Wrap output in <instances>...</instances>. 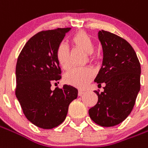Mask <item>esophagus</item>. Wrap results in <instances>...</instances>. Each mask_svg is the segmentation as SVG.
Listing matches in <instances>:
<instances>
[{
	"mask_svg": "<svg viewBox=\"0 0 148 148\" xmlns=\"http://www.w3.org/2000/svg\"><path fill=\"white\" fill-rule=\"evenodd\" d=\"M84 93L85 92L83 91V90H79V91H78V95L82 96V95H83V94H84Z\"/></svg>",
	"mask_w": 148,
	"mask_h": 148,
	"instance_id": "esophagus-1",
	"label": "esophagus"
}]
</instances>
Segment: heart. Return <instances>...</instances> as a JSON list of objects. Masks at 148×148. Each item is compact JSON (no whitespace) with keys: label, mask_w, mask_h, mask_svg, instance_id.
<instances>
[{"label":"heart","mask_w":148,"mask_h":148,"mask_svg":"<svg viewBox=\"0 0 148 148\" xmlns=\"http://www.w3.org/2000/svg\"><path fill=\"white\" fill-rule=\"evenodd\" d=\"M72 42L76 47L82 49L87 54H91L95 51V46L91 38L84 32H79L72 38ZM56 58L64 70H67L71 66L70 49L66 44L61 42L57 46ZM95 76V72L90 68H73L64 75V81L67 84L77 88H84Z\"/></svg>","instance_id":"obj_1"}]
</instances>
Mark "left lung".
Returning a JSON list of instances; mask_svg holds the SVG:
<instances>
[{"label": "left lung", "instance_id": "obj_1", "mask_svg": "<svg viewBox=\"0 0 148 148\" xmlns=\"http://www.w3.org/2000/svg\"><path fill=\"white\" fill-rule=\"evenodd\" d=\"M98 37L103 47L102 67L95 82L105 83L98 103L89 110L92 120L102 127H113L132 112L140 90L141 67L132 46L123 38L101 30Z\"/></svg>", "mask_w": 148, "mask_h": 148}]
</instances>
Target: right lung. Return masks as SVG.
Masks as SVG:
<instances>
[{"label":"right lung","instance_id":"obj_1","mask_svg":"<svg viewBox=\"0 0 148 148\" xmlns=\"http://www.w3.org/2000/svg\"><path fill=\"white\" fill-rule=\"evenodd\" d=\"M71 28L39 32L26 42L16 66V96L24 114L38 127L52 129L66 118L77 90L70 85L52 90L53 82L61 79L57 46Z\"/></svg>","mask_w":148,"mask_h":148}]
</instances>
